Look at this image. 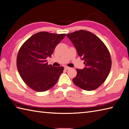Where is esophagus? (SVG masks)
I'll list each match as a JSON object with an SVG mask.
<instances>
[{"mask_svg":"<svg viewBox=\"0 0 129 129\" xmlns=\"http://www.w3.org/2000/svg\"><path fill=\"white\" fill-rule=\"evenodd\" d=\"M64 68H65V70H69V69H70V67H67V66H65V67H64Z\"/></svg>","mask_w":129,"mask_h":129,"instance_id":"1","label":"esophagus"}]
</instances>
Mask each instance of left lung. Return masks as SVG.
Listing matches in <instances>:
<instances>
[{
	"label": "left lung",
	"mask_w": 129,
	"mask_h": 129,
	"mask_svg": "<svg viewBox=\"0 0 129 129\" xmlns=\"http://www.w3.org/2000/svg\"><path fill=\"white\" fill-rule=\"evenodd\" d=\"M84 60L85 67L77 69V76L73 79L75 85L85 90L99 87L106 79L111 68V59L107 47L96 35L79 30L67 35Z\"/></svg>",
	"instance_id": "obj_1"
}]
</instances>
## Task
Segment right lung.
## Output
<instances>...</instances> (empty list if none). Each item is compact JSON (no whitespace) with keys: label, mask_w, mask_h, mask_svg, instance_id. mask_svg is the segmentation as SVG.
<instances>
[{"label":"right lung","mask_w":129,"mask_h":129,"mask_svg":"<svg viewBox=\"0 0 129 129\" xmlns=\"http://www.w3.org/2000/svg\"><path fill=\"white\" fill-rule=\"evenodd\" d=\"M65 35L38 32L20 48L17 58V69L23 80L33 90L46 91L57 82L64 67L48 65L46 59L51 56L55 48Z\"/></svg>","instance_id":"add662e5"}]
</instances>
